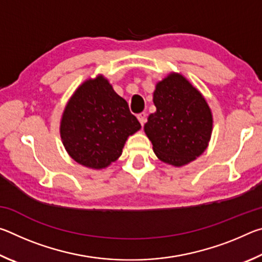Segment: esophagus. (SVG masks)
<instances>
[{"label":"esophagus","instance_id":"1","mask_svg":"<svg viewBox=\"0 0 262 262\" xmlns=\"http://www.w3.org/2000/svg\"><path fill=\"white\" fill-rule=\"evenodd\" d=\"M137 119H139L141 125L143 126L145 121H147V114H145V112H141V113L137 114Z\"/></svg>","mask_w":262,"mask_h":262}]
</instances>
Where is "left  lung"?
Masks as SVG:
<instances>
[{"label":"left lung","mask_w":262,"mask_h":262,"mask_svg":"<svg viewBox=\"0 0 262 262\" xmlns=\"http://www.w3.org/2000/svg\"><path fill=\"white\" fill-rule=\"evenodd\" d=\"M156 112L144 125L159 161L177 167L205 152L212 133V114L205 97L187 78L170 73L154 91Z\"/></svg>","instance_id":"obj_1"}]
</instances>
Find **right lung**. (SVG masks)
Wrapping results in <instances>:
<instances>
[{
  "mask_svg": "<svg viewBox=\"0 0 262 262\" xmlns=\"http://www.w3.org/2000/svg\"><path fill=\"white\" fill-rule=\"evenodd\" d=\"M140 129L127 101L103 75L86 79L75 90L60 122L66 151L76 163L94 170L117 161L128 137Z\"/></svg>",
  "mask_w": 262,
  "mask_h": 262,
  "instance_id": "add662e5",
  "label": "right lung"
}]
</instances>
